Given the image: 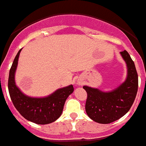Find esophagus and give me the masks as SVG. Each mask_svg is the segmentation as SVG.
I'll return each mask as SVG.
<instances>
[{
    "instance_id": "esophagus-1",
    "label": "esophagus",
    "mask_w": 146,
    "mask_h": 146,
    "mask_svg": "<svg viewBox=\"0 0 146 146\" xmlns=\"http://www.w3.org/2000/svg\"><path fill=\"white\" fill-rule=\"evenodd\" d=\"M79 85H82V83H81V82H79Z\"/></svg>"
}]
</instances>
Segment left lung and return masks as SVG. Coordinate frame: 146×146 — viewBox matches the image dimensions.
<instances>
[{
	"mask_svg": "<svg viewBox=\"0 0 146 146\" xmlns=\"http://www.w3.org/2000/svg\"><path fill=\"white\" fill-rule=\"evenodd\" d=\"M121 54L127 66V77L124 83L110 92L83 86L87 92L85 111L91 119L100 124H110L128 112L138 91V75L134 62L126 50Z\"/></svg>",
	"mask_w": 146,
	"mask_h": 146,
	"instance_id": "obj_1",
	"label": "left lung"
}]
</instances>
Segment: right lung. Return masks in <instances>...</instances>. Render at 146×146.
Listing matches in <instances>:
<instances>
[{
    "label": "right lung",
    "mask_w": 146,
    "mask_h": 146,
    "mask_svg": "<svg viewBox=\"0 0 146 146\" xmlns=\"http://www.w3.org/2000/svg\"><path fill=\"white\" fill-rule=\"evenodd\" d=\"M21 50L16 54L9 70L8 90L12 102L18 112L27 120L37 124H50L61 116L65 101L73 92V86L70 85L60 88L46 98H34L25 95L15 83V72Z\"/></svg>",
    "instance_id": "add662e5"
}]
</instances>
